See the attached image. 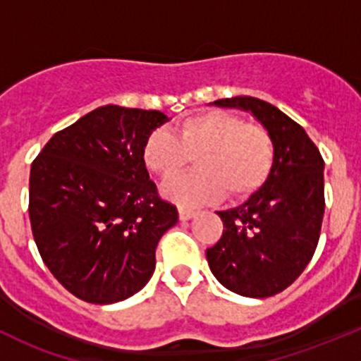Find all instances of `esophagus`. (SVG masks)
<instances>
[{"mask_svg": "<svg viewBox=\"0 0 361 361\" xmlns=\"http://www.w3.org/2000/svg\"><path fill=\"white\" fill-rule=\"evenodd\" d=\"M178 213H180V220H190L192 216H195V209L187 206H180L178 207Z\"/></svg>", "mask_w": 361, "mask_h": 361, "instance_id": "esophagus-1", "label": "esophagus"}]
</instances>
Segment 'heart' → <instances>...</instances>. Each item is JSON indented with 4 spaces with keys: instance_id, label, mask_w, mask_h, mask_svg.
Wrapping results in <instances>:
<instances>
[{
    "instance_id": "heart-1",
    "label": "heart",
    "mask_w": 361,
    "mask_h": 361,
    "mask_svg": "<svg viewBox=\"0 0 361 361\" xmlns=\"http://www.w3.org/2000/svg\"><path fill=\"white\" fill-rule=\"evenodd\" d=\"M197 159V171L164 185V195L181 204L246 199L271 178L276 147L265 127L224 110L190 115L178 122L176 134L155 129L145 137L141 159L150 173L171 178Z\"/></svg>"
}]
</instances>
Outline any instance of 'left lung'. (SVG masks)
<instances>
[{
  "label": "left lung",
  "instance_id": "obj_1",
  "mask_svg": "<svg viewBox=\"0 0 361 361\" xmlns=\"http://www.w3.org/2000/svg\"><path fill=\"white\" fill-rule=\"evenodd\" d=\"M214 104L253 113L272 136L276 162L267 183L243 206L218 211L224 234L206 250L207 264L231 292L272 297L304 272L318 246L325 162L302 126L267 101L238 96Z\"/></svg>",
  "mask_w": 361,
  "mask_h": 361
}]
</instances>
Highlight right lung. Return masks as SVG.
Wrapping results in <instances>:
<instances>
[{"label": "right lung", "instance_id": "obj_1", "mask_svg": "<svg viewBox=\"0 0 361 361\" xmlns=\"http://www.w3.org/2000/svg\"><path fill=\"white\" fill-rule=\"evenodd\" d=\"M167 120L157 110L99 106L32 160V238L54 278L82 300H123L154 274L155 250L178 209L160 199L141 148Z\"/></svg>", "mask_w": 361, "mask_h": 361}]
</instances>
